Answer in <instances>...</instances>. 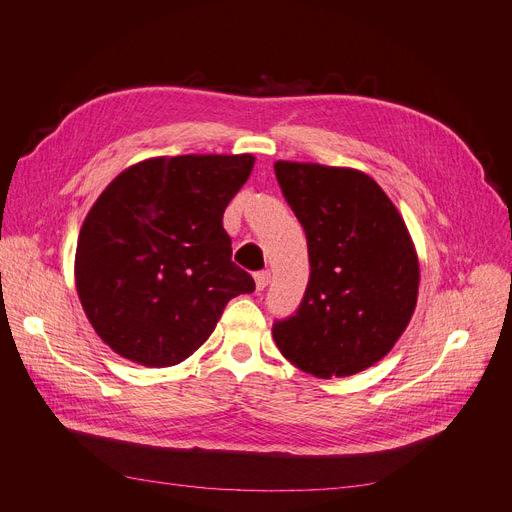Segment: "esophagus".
<instances>
[{
	"label": "esophagus",
	"mask_w": 512,
	"mask_h": 512,
	"mask_svg": "<svg viewBox=\"0 0 512 512\" xmlns=\"http://www.w3.org/2000/svg\"><path fill=\"white\" fill-rule=\"evenodd\" d=\"M254 280H256V290H265L271 282V273L269 271H258L254 275Z\"/></svg>",
	"instance_id": "obj_1"
}]
</instances>
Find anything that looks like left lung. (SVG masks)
<instances>
[{
	"label": "left lung",
	"instance_id": "left-lung-1",
	"mask_svg": "<svg viewBox=\"0 0 512 512\" xmlns=\"http://www.w3.org/2000/svg\"><path fill=\"white\" fill-rule=\"evenodd\" d=\"M301 222L309 284L297 314L273 324L286 359L316 378H344L391 352L414 314L418 256L391 198L356 168L275 162Z\"/></svg>",
	"mask_w": 512,
	"mask_h": 512
}]
</instances>
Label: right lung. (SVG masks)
<instances>
[{
  "mask_svg": "<svg viewBox=\"0 0 512 512\" xmlns=\"http://www.w3.org/2000/svg\"><path fill=\"white\" fill-rule=\"evenodd\" d=\"M254 160L149 158L119 173L89 209L76 243V292L91 327L123 359L145 367L185 361L226 303L254 292L222 224Z\"/></svg>",
  "mask_w": 512,
  "mask_h": 512,
  "instance_id": "1",
  "label": "right lung"
}]
</instances>
